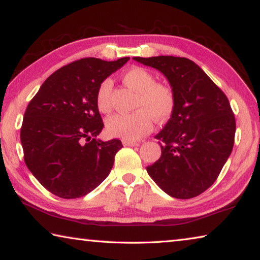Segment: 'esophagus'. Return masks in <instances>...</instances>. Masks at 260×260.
Returning <instances> with one entry per match:
<instances>
[{"mask_svg":"<svg viewBox=\"0 0 260 260\" xmlns=\"http://www.w3.org/2000/svg\"><path fill=\"white\" fill-rule=\"evenodd\" d=\"M140 142H138V141H129V140H124L122 141V144L126 147H134V146H138Z\"/></svg>","mask_w":260,"mask_h":260,"instance_id":"esophagus-1","label":"esophagus"}]
</instances>
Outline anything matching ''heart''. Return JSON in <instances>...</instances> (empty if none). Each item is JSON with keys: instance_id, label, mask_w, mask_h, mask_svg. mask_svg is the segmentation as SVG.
<instances>
[{"instance_id": "heart-1", "label": "heart", "mask_w": 260, "mask_h": 260, "mask_svg": "<svg viewBox=\"0 0 260 260\" xmlns=\"http://www.w3.org/2000/svg\"><path fill=\"white\" fill-rule=\"evenodd\" d=\"M122 81L134 89L136 96L132 113H117L109 117L107 131L110 135L125 140H138L152 128V118L162 122L172 116L175 109V95L172 88L162 82H157L149 70L140 67L131 68L122 74ZM112 82L105 79L96 93V105L101 112L111 110Z\"/></svg>"}]
</instances>
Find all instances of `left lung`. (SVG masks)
Wrapping results in <instances>:
<instances>
[{"label":"left lung","mask_w":260,"mask_h":260,"mask_svg":"<svg viewBox=\"0 0 260 260\" xmlns=\"http://www.w3.org/2000/svg\"><path fill=\"white\" fill-rule=\"evenodd\" d=\"M155 68L175 95L172 117L156 135L161 155L147 167L161 190L174 199L201 195L218 179L234 146L236 122L225 93L186 57H134Z\"/></svg>","instance_id":"1"}]
</instances>
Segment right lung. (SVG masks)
Returning a JSON list of instances; mask_svg holds the SVG:
<instances>
[{
    "label": "right lung",
    "instance_id": "obj_1",
    "mask_svg": "<svg viewBox=\"0 0 260 260\" xmlns=\"http://www.w3.org/2000/svg\"><path fill=\"white\" fill-rule=\"evenodd\" d=\"M129 57L107 61L94 57L57 70L29 101L20 128L26 166L47 190L78 199L108 177L121 141L96 139L104 124L96 105L101 82Z\"/></svg>",
    "mask_w": 260,
    "mask_h": 260
}]
</instances>
